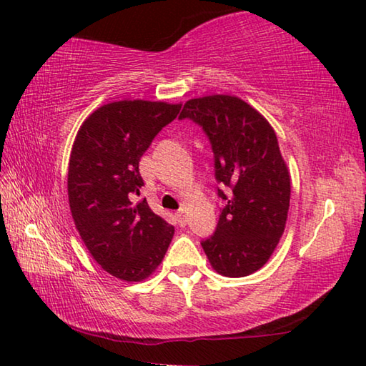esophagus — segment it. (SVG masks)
I'll return each instance as SVG.
<instances>
[{"instance_id": "34e87169", "label": "esophagus", "mask_w": 366, "mask_h": 366, "mask_svg": "<svg viewBox=\"0 0 366 366\" xmlns=\"http://www.w3.org/2000/svg\"><path fill=\"white\" fill-rule=\"evenodd\" d=\"M176 221H177V224L181 226V227H184L185 224H187V218H185V209L184 208H181L176 213Z\"/></svg>"}]
</instances>
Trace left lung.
<instances>
[{
    "instance_id": "obj_1",
    "label": "left lung",
    "mask_w": 366,
    "mask_h": 366,
    "mask_svg": "<svg viewBox=\"0 0 366 366\" xmlns=\"http://www.w3.org/2000/svg\"><path fill=\"white\" fill-rule=\"evenodd\" d=\"M203 129L214 154V177L229 192L216 231L202 247L222 276L244 277L262 268L284 232L290 176L269 122L231 95L194 98L179 119Z\"/></svg>"
}]
</instances>
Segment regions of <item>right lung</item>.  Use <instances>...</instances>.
<instances>
[{
    "instance_id": "right-lung-1",
    "label": "right lung",
    "mask_w": 366,
    "mask_h": 366,
    "mask_svg": "<svg viewBox=\"0 0 366 366\" xmlns=\"http://www.w3.org/2000/svg\"><path fill=\"white\" fill-rule=\"evenodd\" d=\"M179 111L181 104L163 102L108 103L86 117L74 140L67 172L74 222L95 262L122 281L150 276L174 235L137 197L142 154Z\"/></svg>"
}]
</instances>
